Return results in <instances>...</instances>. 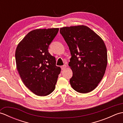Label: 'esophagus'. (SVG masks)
<instances>
[{"label": "esophagus", "instance_id": "1", "mask_svg": "<svg viewBox=\"0 0 123 123\" xmlns=\"http://www.w3.org/2000/svg\"><path fill=\"white\" fill-rule=\"evenodd\" d=\"M66 68H67V66L66 65H63V66H62V67H61V70H65L66 69Z\"/></svg>", "mask_w": 123, "mask_h": 123}]
</instances>
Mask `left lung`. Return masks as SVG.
I'll use <instances>...</instances> for the list:
<instances>
[{
  "instance_id": "left-lung-1",
  "label": "left lung",
  "mask_w": 123,
  "mask_h": 123,
  "mask_svg": "<svg viewBox=\"0 0 123 123\" xmlns=\"http://www.w3.org/2000/svg\"><path fill=\"white\" fill-rule=\"evenodd\" d=\"M60 34L69 46L72 70V88L78 92H89L103 79L107 64V52L103 40L84 25L60 28Z\"/></svg>"
}]
</instances>
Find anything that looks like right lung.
Masks as SVG:
<instances>
[{"mask_svg":"<svg viewBox=\"0 0 123 123\" xmlns=\"http://www.w3.org/2000/svg\"><path fill=\"white\" fill-rule=\"evenodd\" d=\"M59 28L37 29L28 33L16 49L17 69L24 85L35 95L45 96L55 88L61 68L49 47Z\"/></svg>","mask_w":123,"mask_h":123,"instance_id":"obj_1","label":"right lung"}]
</instances>
